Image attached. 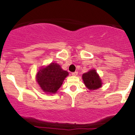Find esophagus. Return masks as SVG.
Segmentation results:
<instances>
[{
    "mask_svg": "<svg viewBox=\"0 0 135 135\" xmlns=\"http://www.w3.org/2000/svg\"><path fill=\"white\" fill-rule=\"evenodd\" d=\"M77 74H78V72H74L72 73V75H74V76H76V75H77Z\"/></svg>",
    "mask_w": 135,
    "mask_h": 135,
    "instance_id": "esophagus-1",
    "label": "esophagus"
}]
</instances>
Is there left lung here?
<instances>
[{
    "label": "left lung",
    "instance_id": "1",
    "mask_svg": "<svg viewBox=\"0 0 135 135\" xmlns=\"http://www.w3.org/2000/svg\"><path fill=\"white\" fill-rule=\"evenodd\" d=\"M83 79L85 85L90 90H94L102 86V83L95 70H91L83 75Z\"/></svg>",
    "mask_w": 135,
    "mask_h": 135
}]
</instances>
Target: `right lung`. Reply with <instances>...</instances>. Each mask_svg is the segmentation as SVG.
<instances>
[{"label": "right lung", "mask_w": 135, "mask_h": 135, "mask_svg": "<svg viewBox=\"0 0 135 135\" xmlns=\"http://www.w3.org/2000/svg\"><path fill=\"white\" fill-rule=\"evenodd\" d=\"M68 75V72L62 70L58 64L52 63L40 69L37 74V81L46 93H55Z\"/></svg>", "instance_id": "add662e5"}]
</instances>
